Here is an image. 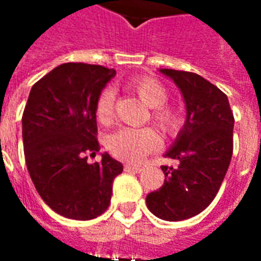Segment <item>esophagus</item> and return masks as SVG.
<instances>
[{"label": "esophagus", "instance_id": "obj_1", "mask_svg": "<svg viewBox=\"0 0 261 261\" xmlns=\"http://www.w3.org/2000/svg\"><path fill=\"white\" fill-rule=\"evenodd\" d=\"M125 172H131V173H140L142 172L141 166H134V165H124Z\"/></svg>", "mask_w": 261, "mask_h": 261}]
</instances>
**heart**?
Segmentation results:
<instances>
[{"label": "heart", "instance_id": "obj_1", "mask_svg": "<svg viewBox=\"0 0 261 261\" xmlns=\"http://www.w3.org/2000/svg\"><path fill=\"white\" fill-rule=\"evenodd\" d=\"M131 91L136 92L148 108L152 109L151 120L164 134L172 136L180 130L183 116L179 110L164 106L168 100V91L159 81L148 76H138L127 82ZM114 106V91L105 89L96 100L97 120L106 124L112 119ZM159 138L151 128L125 127L109 137L108 148L116 158L136 164L148 152L158 147Z\"/></svg>", "mask_w": 261, "mask_h": 261}]
</instances>
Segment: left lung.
Masks as SVG:
<instances>
[{
  "instance_id": "8db88e82",
  "label": "left lung",
  "mask_w": 261,
  "mask_h": 261,
  "mask_svg": "<svg viewBox=\"0 0 261 261\" xmlns=\"http://www.w3.org/2000/svg\"><path fill=\"white\" fill-rule=\"evenodd\" d=\"M161 74L180 89L186 106V121L165 156L177 166H161L165 181L147 196V207L165 221L192 218L211 204L233 149V114L224 92L186 71L162 68Z\"/></svg>"
}]
</instances>
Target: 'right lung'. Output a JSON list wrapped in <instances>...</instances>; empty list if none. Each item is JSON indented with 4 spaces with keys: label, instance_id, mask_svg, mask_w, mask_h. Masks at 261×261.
<instances>
[{
    "label": "right lung",
    "instance_id": "1",
    "mask_svg": "<svg viewBox=\"0 0 261 261\" xmlns=\"http://www.w3.org/2000/svg\"><path fill=\"white\" fill-rule=\"evenodd\" d=\"M114 69L67 63L32 86L22 116L26 166L43 201L69 219L88 221L108 210L116 176L123 165L96 155V100Z\"/></svg>",
    "mask_w": 261,
    "mask_h": 261
}]
</instances>
